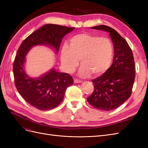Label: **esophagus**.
<instances>
[{"mask_svg":"<svg viewBox=\"0 0 148 148\" xmlns=\"http://www.w3.org/2000/svg\"><path fill=\"white\" fill-rule=\"evenodd\" d=\"M74 83H82V80H79L78 79H74Z\"/></svg>","mask_w":148,"mask_h":148,"instance_id":"obj_1","label":"esophagus"}]
</instances>
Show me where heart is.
I'll return each instance as SVG.
<instances>
[{
  "instance_id": "obj_1",
  "label": "heart",
  "mask_w": 148,
  "mask_h": 148,
  "mask_svg": "<svg viewBox=\"0 0 148 148\" xmlns=\"http://www.w3.org/2000/svg\"><path fill=\"white\" fill-rule=\"evenodd\" d=\"M114 44L109 38L99 35L81 33L70 39V46L64 44L61 51V62L68 72H73L81 60L79 75L86 77L92 73L100 75L107 71L112 63Z\"/></svg>"
}]
</instances>
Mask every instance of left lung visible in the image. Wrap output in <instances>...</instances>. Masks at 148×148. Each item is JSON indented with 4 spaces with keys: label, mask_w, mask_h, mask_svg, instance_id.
Listing matches in <instances>:
<instances>
[{
    "label": "left lung",
    "mask_w": 148,
    "mask_h": 148,
    "mask_svg": "<svg viewBox=\"0 0 148 148\" xmlns=\"http://www.w3.org/2000/svg\"><path fill=\"white\" fill-rule=\"evenodd\" d=\"M91 28L109 33L114 56L113 64L107 71L92 80L94 91L87 101L98 110L109 111L117 108L130 97L135 78V61L128 44L114 29L106 25Z\"/></svg>",
    "instance_id": "8db88e82"
}]
</instances>
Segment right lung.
<instances>
[{
  "mask_svg": "<svg viewBox=\"0 0 148 148\" xmlns=\"http://www.w3.org/2000/svg\"><path fill=\"white\" fill-rule=\"evenodd\" d=\"M75 28L47 24L35 31L26 38L18 49L13 71L15 86L21 96L31 106L39 110L55 108L63 100L66 89L73 83V79L66 73L52 69L42 77L33 78L24 70L25 57L30 49L37 45L46 44L59 52L64 36Z\"/></svg>",
  "mask_w": 148,
  "mask_h": 148,
  "instance_id": "1",
  "label": "right lung"
}]
</instances>
